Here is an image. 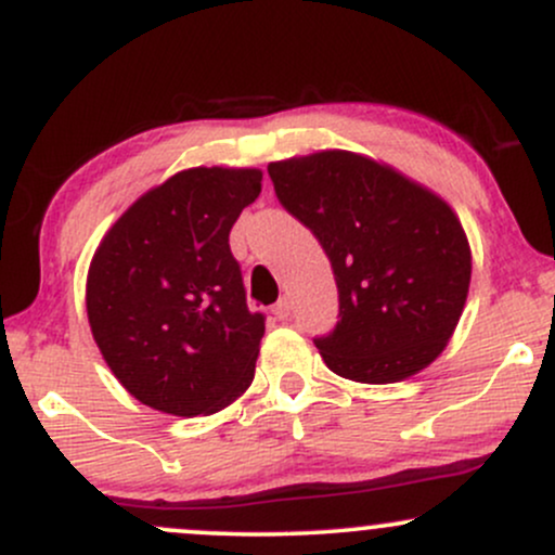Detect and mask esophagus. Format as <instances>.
Masks as SVG:
<instances>
[{"label": "esophagus", "instance_id": "obj_1", "mask_svg": "<svg viewBox=\"0 0 555 555\" xmlns=\"http://www.w3.org/2000/svg\"><path fill=\"white\" fill-rule=\"evenodd\" d=\"M289 313H292V308H289V299H286V297H282L276 305H273V315H276L279 321H286Z\"/></svg>", "mask_w": 555, "mask_h": 555}]
</instances>
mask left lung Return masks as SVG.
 <instances>
[{
  "label": "left lung",
  "instance_id": "obj_1",
  "mask_svg": "<svg viewBox=\"0 0 555 555\" xmlns=\"http://www.w3.org/2000/svg\"><path fill=\"white\" fill-rule=\"evenodd\" d=\"M269 177L334 269L339 321L313 339L323 362L360 384H397L428 367L460 323L473 276L456 214L349 151L273 162Z\"/></svg>",
  "mask_w": 555,
  "mask_h": 555
}]
</instances>
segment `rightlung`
I'll return each instance as SVG.
<instances>
[{"label":"right lung","mask_w":555,"mask_h":555,"mask_svg":"<svg viewBox=\"0 0 555 555\" xmlns=\"http://www.w3.org/2000/svg\"><path fill=\"white\" fill-rule=\"evenodd\" d=\"M260 180L258 169L180 171L138 197L91 260L93 339L119 384L158 412L211 415L253 384L266 315L247 310L229 232Z\"/></svg>","instance_id":"right-lung-1"}]
</instances>
